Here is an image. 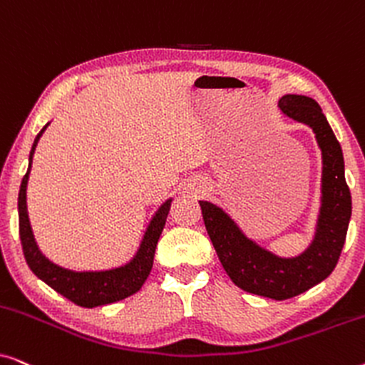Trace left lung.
I'll use <instances>...</instances> for the list:
<instances>
[{
    "label": "left lung",
    "mask_w": 365,
    "mask_h": 365,
    "mask_svg": "<svg viewBox=\"0 0 365 365\" xmlns=\"http://www.w3.org/2000/svg\"><path fill=\"white\" fill-rule=\"evenodd\" d=\"M279 108L287 118L307 124L322 151L321 211L311 246L296 257H279L249 239L216 204L199 201V206L206 231L231 281L246 292L286 301L331 276L346 242L352 199L344 176L341 144L321 106L312 98L286 94L279 99Z\"/></svg>",
    "instance_id": "obj_1"
}]
</instances>
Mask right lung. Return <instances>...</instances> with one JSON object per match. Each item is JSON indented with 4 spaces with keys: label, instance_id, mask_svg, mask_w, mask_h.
Segmentation results:
<instances>
[{
    "label": "right lung",
    "instance_id": "1",
    "mask_svg": "<svg viewBox=\"0 0 365 365\" xmlns=\"http://www.w3.org/2000/svg\"><path fill=\"white\" fill-rule=\"evenodd\" d=\"M49 124V123H48ZM44 126L34 139L31 153H29V164L28 171L24 174L21 187H19L18 196V212H19V239H21L23 254L26 259L28 266L34 272V276L46 282L49 287L54 289L58 294H61L69 301L78 304L81 307H98L104 304L118 302L121 299H126L133 294H136L143 287L149 272L153 269L154 251H156V244L161 236L166 217L169 214L173 199H168L161 207L154 214L151 222L144 232L143 241L139 244L138 252L134 257L124 266L108 269V271H71V269H64L58 264L49 261L44 257V254L39 251L36 241H34L31 224L28 217L26 207V187L29 171H31L33 154L38 146L39 138L43 136Z\"/></svg>",
    "mask_w": 365,
    "mask_h": 365
}]
</instances>
